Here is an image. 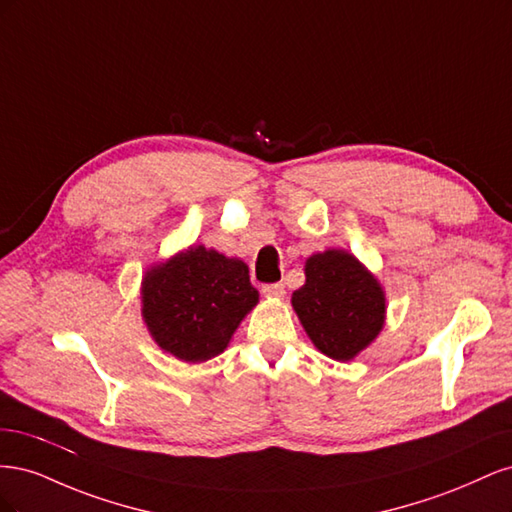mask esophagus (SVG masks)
I'll return each instance as SVG.
<instances>
[{
  "instance_id": "obj_1",
  "label": "esophagus",
  "mask_w": 512,
  "mask_h": 512,
  "mask_svg": "<svg viewBox=\"0 0 512 512\" xmlns=\"http://www.w3.org/2000/svg\"><path fill=\"white\" fill-rule=\"evenodd\" d=\"M262 294H265V297L280 299V297H284L286 290H284V284H265L262 286Z\"/></svg>"
}]
</instances>
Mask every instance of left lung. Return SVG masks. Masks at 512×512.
<instances>
[{
    "label": "left lung",
    "instance_id": "obj_1",
    "mask_svg": "<svg viewBox=\"0 0 512 512\" xmlns=\"http://www.w3.org/2000/svg\"><path fill=\"white\" fill-rule=\"evenodd\" d=\"M292 307L314 346L335 361H350L384 327L380 282L346 250H327L305 262V284Z\"/></svg>",
    "mask_w": 512,
    "mask_h": 512
}]
</instances>
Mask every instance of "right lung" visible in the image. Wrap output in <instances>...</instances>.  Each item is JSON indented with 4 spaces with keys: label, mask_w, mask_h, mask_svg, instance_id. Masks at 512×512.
<instances>
[{
    "label": "right lung",
    "mask_w": 512,
    "mask_h": 512,
    "mask_svg": "<svg viewBox=\"0 0 512 512\" xmlns=\"http://www.w3.org/2000/svg\"><path fill=\"white\" fill-rule=\"evenodd\" d=\"M141 301L156 344L185 363H203L226 350L258 290L243 260L194 245L145 273Z\"/></svg>",
    "instance_id": "add662e5"
}]
</instances>
